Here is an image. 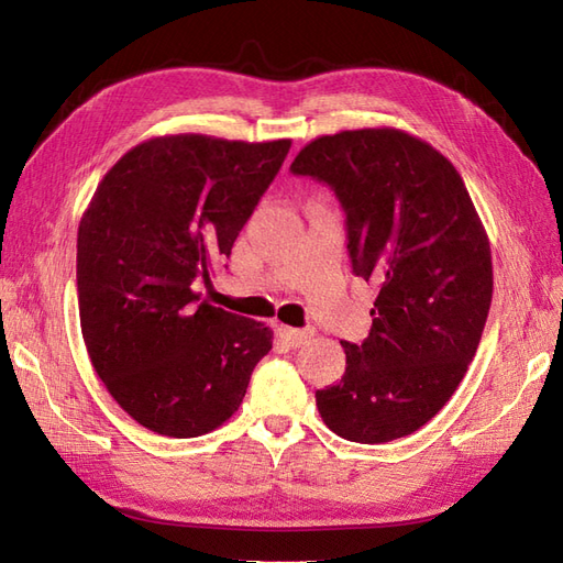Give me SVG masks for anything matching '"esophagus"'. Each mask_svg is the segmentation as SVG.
Here are the masks:
<instances>
[{
	"label": "esophagus",
	"instance_id": "34e87169",
	"mask_svg": "<svg viewBox=\"0 0 563 563\" xmlns=\"http://www.w3.org/2000/svg\"><path fill=\"white\" fill-rule=\"evenodd\" d=\"M278 332H280L283 340H285L287 344H292V346L307 344V342L311 340V336H313L311 330H299V328H290V325H278Z\"/></svg>",
	"mask_w": 563,
	"mask_h": 563
}]
</instances>
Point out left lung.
I'll return each instance as SVG.
<instances>
[{"label": "left lung", "mask_w": 563, "mask_h": 563, "mask_svg": "<svg viewBox=\"0 0 563 563\" xmlns=\"http://www.w3.org/2000/svg\"><path fill=\"white\" fill-rule=\"evenodd\" d=\"M292 174L328 184L346 212L356 276L379 287L344 377L316 391L346 441L387 443L424 427L467 373L493 299L484 223L451 159L394 126L318 136Z\"/></svg>", "instance_id": "left-lung-1"}]
</instances>
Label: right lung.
I'll use <instances>...</instances> for the list:
<instances>
[{"instance_id": "add662e5", "label": "right lung", "mask_w": 563, "mask_h": 563, "mask_svg": "<svg viewBox=\"0 0 563 563\" xmlns=\"http://www.w3.org/2000/svg\"><path fill=\"white\" fill-rule=\"evenodd\" d=\"M290 139L155 136L126 151L77 231L79 325L96 375L134 420L174 439L240 408L273 330L196 292L231 254Z\"/></svg>"}]
</instances>
